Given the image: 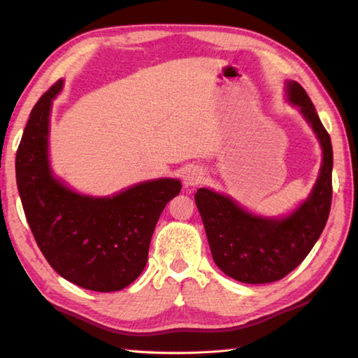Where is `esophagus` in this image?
<instances>
[{"instance_id": "34e87169", "label": "esophagus", "mask_w": 358, "mask_h": 358, "mask_svg": "<svg viewBox=\"0 0 358 358\" xmlns=\"http://www.w3.org/2000/svg\"><path fill=\"white\" fill-rule=\"evenodd\" d=\"M203 180V173L199 171V169H189V171H186L183 175V183L185 186H197L199 183H202Z\"/></svg>"}]
</instances>
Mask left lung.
I'll return each instance as SVG.
<instances>
[{
    "instance_id": "left-lung-1",
    "label": "left lung",
    "mask_w": 358,
    "mask_h": 358,
    "mask_svg": "<svg viewBox=\"0 0 358 358\" xmlns=\"http://www.w3.org/2000/svg\"><path fill=\"white\" fill-rule=\"evenodd\" d=\"M287 96L316 132L322 147V166L310 197L282 220L260 217L232 199L201 187L196 205L202 216L215 264L240 282L265 284L281 280L299 266L316 245L331 207V141L310 96L300 83H287Z\"/></svg>"
}]
</instances>
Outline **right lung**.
I'll return each instance as SVG.
<instances>
[{
  "mask_svg": "<svg viewBox=\"0 0 358 358\" xmlns=\"http://www.w3.org/2000/svg\"><path fill=\"white\" fill-rule=\"evenodd\" d=\"M63 80L36 102L15 156L17 187L29 229L47 262L64 280L96 292L136 281L148 260L156 222L178 196L173 178L145 181L113 197L80 196L52 175L48 118Z\"/></svg>",
  "mask_w": 358,
  "mask_h": 358,
  "instance_id": "obj_1",
  "label": "right lung"
}]
</instances>
